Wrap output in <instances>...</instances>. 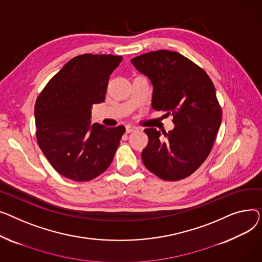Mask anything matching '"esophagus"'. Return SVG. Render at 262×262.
I'll list each match as a JSON object with an SVG mask.
<instances>
[{
    "label": "esophagus",
    "mask_w": 262,
    "mask_h": 262,
    "mask_svg": "<svg viewBox=\"0 0 262 262\" xmlns=\"http://www.w3.org/2000/svg\"><path fill=\"white\" fill-rule=\"evenodd\" d=\"M136 130H137V128L134 127V126H131V125H128V126L126 127V132H127V133H132V132H135Z\"/></svg>",
    "instance_id": "1"
}]
</instances>
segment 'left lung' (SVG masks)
I'll return each mask as SVG.
<instances>
[{
  "label": "left lung",
  "instance_id": "8db88e82",
  "mask_svg": "<svg viewBox=\"0 0 262 262\" xmlns=\"http://www.w3.org/2000/svg\"><path fill=\"white\" fill-rule=\"evenodd\" d=\"M153 85L152 107L173 116L166 133L145 129L148 145L142 160L148 170L165 181L193 173L206 160L222 120L216 90L208 75L177 52H150L131 59Z\"/></svg>",
  "mask_w": 262,
  "mask_h": 262
}]
</instances>
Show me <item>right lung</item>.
<instances>
[{
  "label": "right lung",
  "instance_id": "1",
  "mask_svg": "<svg viewBox=\"0 0 262 262\" xmlns=\"http://www.w3.org/2000/svg\"><path fill=\"white\" fill-rule=\"evenodd\" d=\"M122 57L84 54L71 59L37 98L38 145L55 170L86 182L111 165L124 126L91 125L93 104L104 101L110 75Z\"/></svg>",
  "mask_w": 262,
  "mask_h": 262
}]
</instances>
